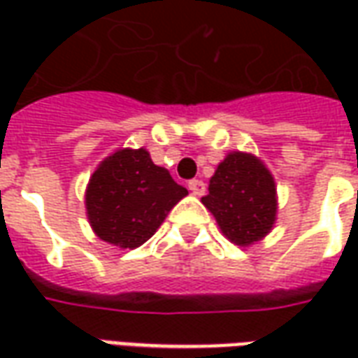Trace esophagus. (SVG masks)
I'll list each match as a JSON object with an SVG mask.
<instances>
[{
    "instance_id": "1",
    "label": "esophagus",
    "mask_w": 358,
    "mask_h": 358,
    "mask_svg": "<svg viewBox=\"0 0 358 358\" xmlns=\"http://www.w3.org/2000/svg\"><path fill=\"white\" fill-rule=\"evenodd\" d=\"M187 187H189V192L194 195H203L205 194V189H207L203 180H189V182H187Z\"/></svg>"
}]
</instances>
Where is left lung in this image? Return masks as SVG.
<instances>
[{"label": "left lung", "instance_id": "1", "mask_svg": "<svg viewBox=\"0 0 358 358\" xmlns=\"http://www.w3.org/2000/svg\"><path fill=\"white\" fill-rule=\"evenodd\" d=\"M201 201L236 245L261 240L276 218L274 180L259 159L240 151L218 164Z\"/></svg>", "mask_w": 358, "mask_h": 358}]
</instances>
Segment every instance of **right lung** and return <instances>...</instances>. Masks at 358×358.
I'll list each match as a JSON object with an SVG mask.
<instances>
[{
  "label": "right lung",
  "instance_id": "add662e5",
  "mask_svg": "<svg viewBox=\"0 0 358 358\" xmlns=\"http://www.w3.org/2000/svg\"><path fill=\"white\" fill-rule=\"evenodd\" d=\"M184 195L186 187L153 164L145 149H120L90 178L86 209L103 241L134 249L155 234Z\"/></svg>",
  "mask_w": 358,
  "mask_h": 358
}]
</instances>
